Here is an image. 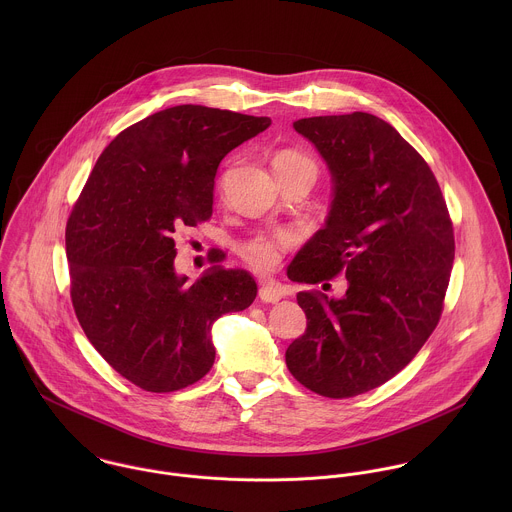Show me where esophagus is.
<instances>
[{
    "label": "esophagus",
    "instance_id": "1",
    "mask_svg": "<svg viewBox=\"0 0 512 512\" xmlns=\"http://www.w3.org/2000/svg\"><path fill=\"white\" fill-rule=\"evenodd\" d=\"M258 297H260L264 303H276V301H280V299L284 297V290H282V286H278V284H274V282H268V284H262V286H260Z\"/></svg>",
    "mask_w": 512,
    "mask_h": 512
}]
</instances>
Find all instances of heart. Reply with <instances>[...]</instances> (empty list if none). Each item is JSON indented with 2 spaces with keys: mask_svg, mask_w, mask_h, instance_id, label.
Instances as JSON below:
<instances>
[{
  "mask_svg": "<svg viewBox=\"0 0 512 512\" xmlns=\"http://www.w3.org/2000/svg\"><path fill=\"white\" fill-rule=\"evenodd\" d=\"M274 173L278 179L290 177L295 173H307L313 177V181L317 179V163L307 157L301 151L295 149H282L274 155L272 161ZM299 236L297 232L290 226H276V228H268V230H260L256 234H252L250 238L240 242V256L242 260L260 274L272 272L284 258V254L297 244Z\"/></svg>",
  "mask_w": 512,
  "mask_h": 512,
  "instance_id": "heart-1",
  "label": "heart"
}]
</instances>
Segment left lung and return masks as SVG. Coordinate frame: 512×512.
Listing matches in <instances>:
<instances>
[{"label":"left lung","mask_w":512,"mask_h":512,"mask_svg":"<svg viewBox=\"0 0 512 512\" xmlns=\"http://www.w3.org/2000/svg\"><path fill=\"white\" fill-rule=\"evenodd\" d=\"M293 128L327 161L335 199L288 278L329 286L343 274L347 292L297 293L307 329L286 365L311 392L351 398L398 374L434 333L455 256L453 222L430 165L388 122L353 112Z\"/></svg>","instance_id":"1"}]
</instances>
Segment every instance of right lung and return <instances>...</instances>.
<instances>
[{"label": "right lung", "mask_w": 512, "mask_h": 512, "mask_svg": "<svg viewBox=\"0 0 512 512\" xmlns=\"http://www.w3.org/2000/svg\"><path fill=\"white\" fill-rule=\"evenodd\" d=\"M270 118L183 104L120 132L98 157L67 220L76 319L102 359L147 392H175L215 363L211 327L246 309L256 282L217 264L195 284L175 274L173 234L213 217L222 157Z\"/></svg>", "instance_id": "add662e5"}]
</instances>
